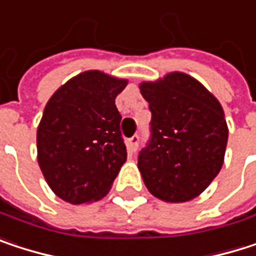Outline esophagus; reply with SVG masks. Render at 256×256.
Returning a JSON list of instances; mask_svg holds the SVG:
<instances>
[{
    "label": "esophagus",
    "mask_w": 256,
    "mask_h": 256,
    "mask_svg": "<svg viewBox=\"0 0 256 256\" xmlns=\"http://www.w3.org/2000/svg\"><path fill=\"white\" fill-rule=\"evenodd\" d=\"M138 143H140V136H132L131 138H128V148H130V152H136L138 149Z\"/></svg>",
    "instance_id": "esophagus-1"
}]
</instances>
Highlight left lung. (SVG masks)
Returning a JSON list of instances; mask_svg holds the SVG:
<instances>
[{
    "mask_svg": "<svg viewBox=\"0 0 256 256\" xmlns=\"http://www.w3.org/2000/svg\"><path fill=\"white\" fill-rule=\"evenodd\" d=\"M150 137L138 154L144 185L156 198L182 202L204 191L224 164L228 128L219 101L195 78L172 72L142 83Z\"/></svg>",
    "mask_w": 256,
    "mask_h": 256,
    "instance_id": "1",
    "label": "left lung"
}]
</instances>
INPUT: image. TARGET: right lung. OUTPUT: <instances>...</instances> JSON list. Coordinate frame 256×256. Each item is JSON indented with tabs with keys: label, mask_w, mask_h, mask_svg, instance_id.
Masks as SVG:
<instances>
[{
	"label": "right lung",
	"mask_w": 256,
	"mask_h": 256,
	"mask_svg": "<svg viewBox=\"0 0 256 256\" xmlns=\"http://www.w3.org/2000/svg\"><path fill=\"white\" fill-rule=\"evenodd\" d=\"M125 80L84 71L49 100L37 131L38 164L52 191L71 204L101 198L110 190L126 146L114 104Z\"/></svg>",
	"instance_id": "obj_1"
}]
</instances>
